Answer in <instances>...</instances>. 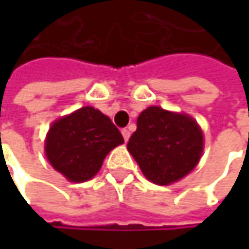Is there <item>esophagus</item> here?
<instances>
[{
  "mask_svg": "<svg viewBox=\"0 0 249 249\" xmlns=\"http://www.w3.org/2000/svg\"><path fill=\"white\" fill-rule=\"evenodd\" d=\"M122 136H123V139H124V141H129L130 131L127 129H123V130H122Z\"/></svg>",
  "mask_w": 249,
  "mask_h": 249,
  "instance_id": "obj_1",
  "label": "esophagus"
}]
</instances>
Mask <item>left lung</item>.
<instances>
[{"label": "left lung", "mask_w": 249, "mask_h": 249, "mask_svg": "<svg viewBox=\"0 0 249 249\" xmlns=\"http://www.w3.org/2000/svg\"><path fill=\"white\" fill-rule=\"evenodd\" d=\"M127 149L149 181L169 186L196 166L204 151V136L186 113L148 107L140 113Z\"/></svg>", "instance_id": "8db88e82"}]
</instances>
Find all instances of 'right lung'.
Segmentation results:
<instances>
[{
	"label": "right lung",
	"mask_w": 249,
	"mask_h": 249,
	"mask_svg": "<svg viewBox=\"0 0 249 249\" xmlns=\"http://www.w3.org/2000/svg\"><path fill=\"white\" fill-rule=\"evenodd\" d=\"M123 142L107 115L83 107L53 122L45 139V155L69 181L83 183L95 176L105 157Z\"/></svg>",
	"instance_id": "obj_1"
}]
</instances>
